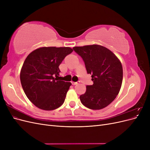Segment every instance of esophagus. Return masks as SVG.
<instances>
[{"label": "esophagus", "mask_w": 150, "mask_h": 150, "mask_svg": "<svg viewBox=\"0 0 150 150\" xmlns=\"http://www.w3.org/2000/svg\"><path fill=\"white\" fill-rule=\"evenodd\" d=\"M71 83H72V85H76V84H79V82H71Z\"/></svg>", "instance_id": "obj_1"}]
</instances>
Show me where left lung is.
I'll return each instance as SVG.
<instances>
[{
	"mask_svg": "<svg viewBox=\"0 0 150 150\" xmlns=\"http://www.w3.org/2000/svg\"><path fill=\"white\" fill-rule=\"evenodd\" d=\"M74 51L84 62L93 85L79 96L84 106L91 110H101L111 104L118 94L122 81V64L115 54L105 47L93 44L74 47Z\"/></svg>",
	"mask_w": 150,
	"mask_h": 150,
	"instance_id": "8db88e82",
	"label": "left lung"
}]
</instances>
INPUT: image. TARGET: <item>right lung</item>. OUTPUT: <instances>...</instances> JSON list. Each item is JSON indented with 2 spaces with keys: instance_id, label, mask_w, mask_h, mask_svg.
<instances>
[{
  "instance_id": "obj_1",
  "label": "right lung",
  "mask_w": 150,
  "mask_h": 150,
  "mask_svg": "<svg viewBox=\"0 0 150 150\" xmlns=\"http://www.w3.org/2000/svg\"><path fill=\"white\" fill-rule=\"evenodd\" d=\"M72 51L69 47H43L26 57L21 71V83L27 97L36 107L51 111L64 103L71 83L59 79V66Z\"/></svg>"
}]
</instances>
